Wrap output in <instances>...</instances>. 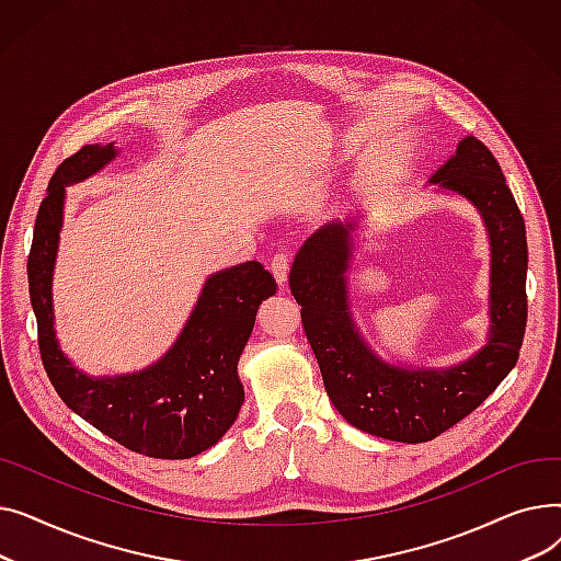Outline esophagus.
I'll return each mask as SVG.
<instances>
[{
	"instance_id": "1",
	"label": "esophagus",
	"mask_w": 561,
	"mask_h": 561,
	"mask_svg": "<svg viewBox=\"0 0 561 561\" xmlns=\"http://www.w3.org/2000/svg\"><path fill=\"white\" fill-rule=\"evenodd\" d=\"M288 268H290V254H286V252H277V254L271 259V273L275 275V279H277L279 284H284V282H286V277H288Z\"/></svg>"
}]
</instances>
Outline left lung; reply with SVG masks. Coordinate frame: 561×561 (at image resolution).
<instances>
[{"instance_id":"obj_1","label":"left lung","mask_w":561,"mask_h":561,"mask_svg":"<svg viewBox=\"0 0 561 561\" xmlns=\"http://www.w3.org/2000/svg\"><path fill=\"white\" fill-rule=\"evenodd\" d=\"M432 184L473 202L491 236V341L450 370H402L379 362L352 325L345 268L352 225H330L302 245L290 293L339 414L368 434L423 444L478 409L516 366L527 322V241L518 204L489 147L468 136Z\"/></svg>"}]
</instances>
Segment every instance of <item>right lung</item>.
Listing matches in <instances>:
<instances>
[{
	"label": "right lung",
	"mask_w": 561,
	"mask_h": 561,
	"mask_svg": "<svg viewBox=\"0 0 561 561\" xmlns=\"http://www.w3.org/2000/svg\"><path fill=\"white\" fill-rule=\"evenodd\" d=\"M113 157V145H81L56 168L41 202L26 261L41 359L61 400L115 444L145 457L188 459L211 448L239 416L243 387L236 364L261 300L277 286L259 261L236 265L206 282L180 341L157 366L113 379H88L72 368L51 330V271L64 186L98 172Z\"/></svg>",
	"instance_id": "right-lung-1"
}]
</instances>
